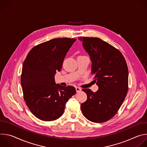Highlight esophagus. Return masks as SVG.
<instances>
[{"label": "esophagus", "mask_w": 147, "mask_h": 147, "mask_svg": "<svg viewBox=\"0 0 147 147\" xmlns=\"http://www.w3.org/2000/svg\"><path fill=\"white\" fill-rule=\"evenodd\" d=\"M76 90L77 92H80L81 91V89L80 88H79V87H76Z\"/></svg>", "instance_id": "34e87169"}]
</instances>
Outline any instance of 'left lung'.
I'll use <instances>...</instances> for the list:
<instances>
[{
	"mask_svg": "<svg viewBox=\"0 0 147 147\" xmlns=\"http://www.w3.org/2000/svg\"><path fill=\"white\" fill-rule=\"evenodd\" d=\"M91 62V74L98 90L82 89L87 100L81 110L88 120L102 123L112 118L123 103L128 91L129 71L121 53L98 38L79 37Z\"/></svg>",
	"mask_w": 147,
	"mask_h": 147,
	"instance_id": "1",
	"label": "left lung"
}]
</instances>
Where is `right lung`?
Returning <instances> with one entry per match:
<instances>
[{
  "label": "right lung",
  "mask_w": 147,
  "mask_h": 147,
  "mask_svg": "<svg viewBox=\"0 0 147 147\" xmlns=\"http://www.w3.org/2000/svg\"><path fill=\"white\" fill-rule=\"evenodd\" d=\"M76 40L63 38L45 42L34 47L23 63L21 84L24 99L30 111L41 120L59 118L66 102L76 92L74 87L56 84L55 80Z\"/></svg>",
  "instance_id": "obj_1"
}]
</instances>
